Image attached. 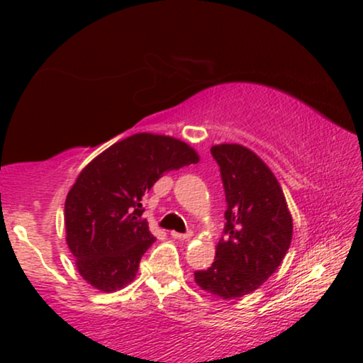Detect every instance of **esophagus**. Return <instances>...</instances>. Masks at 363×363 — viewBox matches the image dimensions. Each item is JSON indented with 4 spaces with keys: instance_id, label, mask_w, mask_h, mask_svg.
<instances>
[{
    "instance_id": "obj_1",
    "label": "esophagus",
    "mask_w": 363,
    "mask_h": 363,
    "mask_svg": "<svg viewBox=\"0 0 363 363\" xmlns=\"http://www.w3.org/2000/svg\"><path fill=\"white\" fill-rule=\"evenodd\" d=\"M170 235H172V239H179V240H187L193 237L191 232H186V234H181V232H170Z\"/></svg>"
}]
</instances>
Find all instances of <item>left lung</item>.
I'll return each mask as SVG.
<instances>
[{"label": "left lung", "mask_w": 363, "mask_h": 363, "mask_svg": "<svg viewBox=\"0 0 363 363\" xmlns=\"http://www.w3.org/2000/svg\"><path fill=\"white\" fill-rule=\"evenodd\" d=\"M225 201L223 235L213 264L194 272L208 294L223 301L251 294L281 264L291 242V215L277 177L242 145H215Z\"/></svg>", "instance_id": "1"}]
</instances>
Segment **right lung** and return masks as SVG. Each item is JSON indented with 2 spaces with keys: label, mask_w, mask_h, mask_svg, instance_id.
Returning <instances> with one entry per match:
<instances>
[{
  "label": "right lung",
  "mask_w": 363,
  "mask_h": 363,
  "mask_svg": "<svg viewBox=\"0 0 363 363\" xmlns=\"http://www.w3.org/2000/svg\"><path fill=\"white\" fill-rule=\"evenodd\" d=\"M184 141L138 133L114 143L82 170L65 203L66 242L78 273L94 289L114 291L135 280L155 242L141 199L170 170L198 164Z\"/></svg>",
  "instance_id": "1"
}]
</instances>
